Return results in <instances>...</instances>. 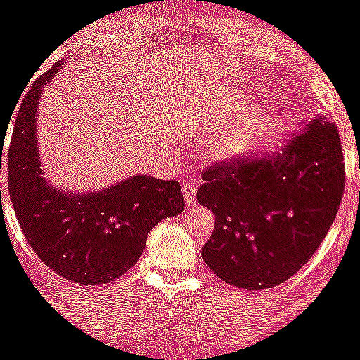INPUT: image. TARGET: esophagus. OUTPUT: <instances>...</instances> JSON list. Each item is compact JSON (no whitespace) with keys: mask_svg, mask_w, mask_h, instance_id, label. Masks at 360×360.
I'll return each instance as SVG.
<instances>
[{"mask_svg":"<svg viewBox=\"0 0 360 360\" xmlns=\"http://www.w3.org/2000/svg\"><path fill=\"white\" fill-rule=\"evenodd\" d=\"M183 196L186 207H195L196 203V184L193 181H184L183 183Z\"/></svg>","mask_w":360,"mask_h":360,"instance_id":"1","label":"esophagus"}]
</instances>
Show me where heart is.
Here are the masks:
<instances>
[{
    "instance_id": "obj_1",
    "label": "heart",
    "mask_w": 360,
    "mask_h": 360,
    "mask_svg": "<svg viewBox=\"0 0 360 360\" xmlns=\"http://www.w3.org/2000/svg\"><path fill=\"white\" fill-rule=\"evenodd\" d=\"M207 134L210 138H217L210 145V155L215 160L221 162H231L240 158L250 148V141H252V136L247 134V132L224 134V131L219 129L214 122L207 124Z\"/></svg>"
}]
</instances>
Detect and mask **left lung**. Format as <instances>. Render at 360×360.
I'll return each mask as SVG.
<instances>
[{
	"label": "left lung",
	"mask_w": 360,
	"mask_h": 360,
	"mask_svg": "<svg viewBox=\"0 0 360 360\" xmlns=\"http://www.w3.org/2000/svg\"><path fill=\"white\" fill-rule=\"evenodd\" d=\"M203 181L196 198L215 214L207 266L238 288L278 286L309 262L336 217L345 188L338 129L317 115L285 148L222 162Z\"/></svg>",
	"instance_id": "8db88e82"
}]
</instances>
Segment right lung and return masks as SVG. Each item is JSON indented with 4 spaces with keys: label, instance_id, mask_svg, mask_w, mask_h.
Wrapping results in <instances>:
<instances>
[{
    "label": "right lung",
    "instance_id": "right-lung-1",
    "mask_svg": "<svg viewBox=\"0 0 360 360\" xmlns=\"http://www.w3.org/2000/svg\"><path fill=\"white\" fill-rule=\"evenodd\" d=\"M62 63L41 75L24 98L8 150V191L30 248L65 279L107 285L138 262L146 236L181 214L177 181L132 176L100 191H65L44 177L36 119L43 89Z\"/></svg>",
    "mask_w": 360,
    "mask_h": 360
}]
</instances>
